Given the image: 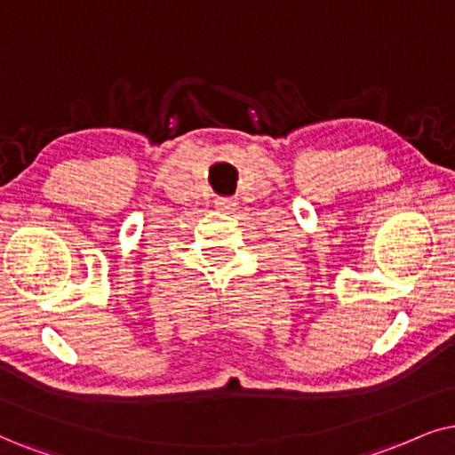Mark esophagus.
<instances>
[{
	"instance_id": "esophagus-1",
	"label": "esophagus",
	"mask_w": 455,
	"mask_h": 455,
	"mask_svg": "<svg viewBox=\"0 0 455 455\" xmlns=\"http://www.w3.org/2000/svg\"><path fill=\"white\" fill-rule=\"evenodd\" d=\"M214 205L220 212H233L235 208H237V201H235L233 197H216Z\"/></svg>"
}]
</instances>
